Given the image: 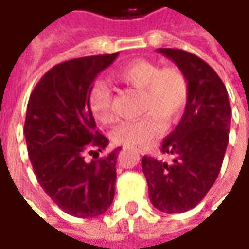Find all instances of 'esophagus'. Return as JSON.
I'll use <instances>...</instances> for the list:
<instances>
[{
    "label": "esophagus",
    "mask_w": 249,
    "mask_h": 249,
    "mask_svg": "<svg viewBox=\"0 0 249 249\" xmlns=\"http://www.w3.org/2000/svg\"><path fill=\"white\" fill-rule=\"evenodd\" d=\"M135 149H136V151H139V152H142V151H141V148H135Z\"/></svg>",
    "instance_id": "obj_1"
}]
</instances>
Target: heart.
Here are the masks:
<instances>
[{"mask_svg": "<svg viewBox=\"0 0 249 249\" xmlns=\"http://www.w3.org/2000/svg\"><path fill=\"white\" fill-rule=\"evenodd\" d=\"M114 80L142 90V117L120 123L112 132L116 144L145 146L165 132V123H173L183 113L189 96L185 74L178 66H161L149 60H133L113 73ZM89 107L100 123L113 120L112 93L105 84L98 82L90 90Z\"/></svg>", "mask_w": 249, "mask_h": 249, "instance_id": "obj_1", "label": "heart"}]
</instances>
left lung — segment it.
Instances as JSON below:
<instances>
[{"label":"left lung","mask_w":249,"mask_h":249,"mask_svg":"<svg viewBox=\"0 0 249 249\" xmlns=\"http://www.w3.org/2000/svg\"><path fill=\"white\" fill-rule=\"evenodd\" d=\"M157 52L183 71L189 96L180 123L161 144V153L175 157L172 162L144 156L141 165L152 205L164 213H181L195 208L219 176L232 113L224 82L204 60L181 49Z\"/></svg>","instance_id":"8db88e82"}]
</instances>
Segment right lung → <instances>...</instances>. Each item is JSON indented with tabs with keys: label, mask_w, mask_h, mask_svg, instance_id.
Returning <instances> with one entry per match:
<instances>
[{
	"label": "right lung",
	"mask_w": 249,
	"mask_h": 249,
	"mask_svg": "<svg viewBox=\"0 0 249 249\" xmlns=\"http://www.w3.org/2000/svg\"><path fill=\"white\" fill-rule=\"evenodd\" d=\"M117 56L81 57L53 66L28 103L24 133L37 181L64 212L76 217L100 216L113 201L121 148L92 161L85 160V152L97 153L109 144L96 130L89 94L98 73Z\"/></svg>",
	"instance_id": "right-lung-1"
}]
</instances>
